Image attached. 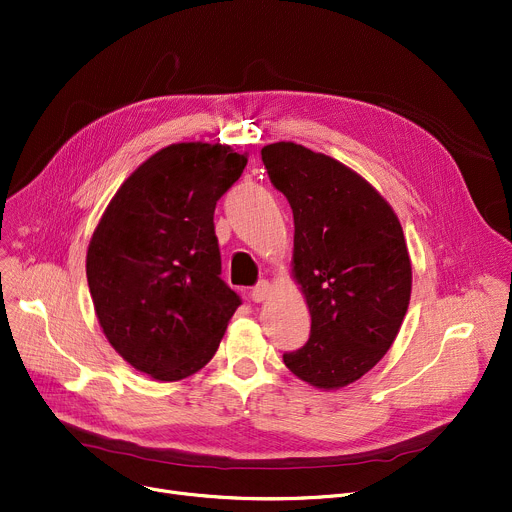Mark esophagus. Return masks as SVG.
<instances>
[{
	"instance_id": "esophagus-1",
	"label": "esophagus",
	"mask_w": 512,
	"mask_h": 512,
	"mask_svg": "<svg viewBox=\"0 0 512 512\" xmlns=\"http://www.w3.org/2000/svg\"><path fill=\"white\" fill-rule=\"evenodd\" d=\"M268 293H270V283H268V281H260V283H258L256 287H252V291H250L252 301H256V303L264 301V299L268 297Z\"/></svg>"
}]
</instances>
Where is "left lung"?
<instances>
[{
	"instance_id": "1",
	"label": "left lung",
	"mask_w": 512,
	"mask_h": 512,
	"mask_svg": "<svg viewBox=\"0 0 512 512\" xmlns=\"http://www.w3.org/2000/svg\"><path fill=\"white\" fill-rule=\"evenodd\" d=\"M272 186L293 209V274L309 340L283 361L299 379L338 389L371 371L396 340L412 264L400 219L357 172L291 141L262 147Z\"/></svg>"
}]
</instances>
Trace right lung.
<instances>
[{
    "mask_svg": "<svg viewBox=\"0 0 512 512\" xmlns=\"http://www.w3.org/2000/svg\"><path fill=\"white\" fill-rule=\"evenodd\" d=\"M248 155L174 143L116 190L88 246L86 274L112 348L157 381L203 369L242 305L221 279L215 207Z\"/></svg>",
    "mask_w": 512,
    "mask_h": 512,
    "instance_id": "obj_1",
    "label": "right lung"
}]
</instances>
